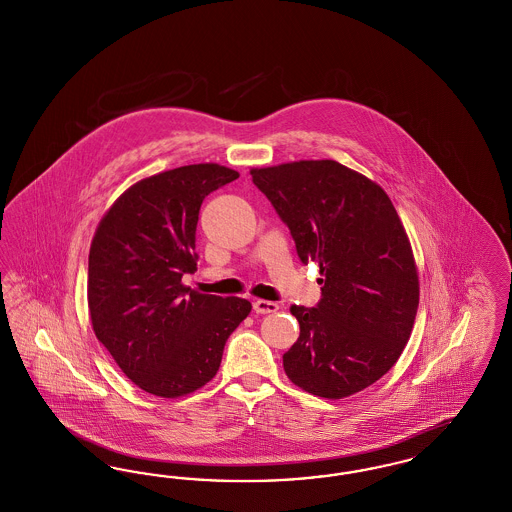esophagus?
I'll return each instance as SVG.
<instances>
[{"label": "esophagus", "mask_w": 512, "mask_h": 512, "mask_svg": "<svg viewBox=\"0 0 512 512\" xmlns=\"http://www.w3.org/2000/svg\"><path fill=\"white\" fill-rule=\"evenodd\" d=\"M280 309L278 303L267 301V299H255L253 301V311L259 315H268V313H276Z\"/></svg>", "instance_id": "1"}]
</instances>
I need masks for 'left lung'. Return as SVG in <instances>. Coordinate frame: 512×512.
Here are the masks:
<instances>
[{
  "instance_id": "1",
  "label": "left lung",
  "mask_w": 512,
  "mask_h": 512,
  "mask_svg": "<svg viewBox=\"0 0 512 512\" xmlns=\"http://www.w3.org/2000/svg\"><path fill=\"white\" fill-rule=\"evenodd\" d=\"M292 232L301 263H317V307L292 305L299 338L284 370L301 390L343 399L380 380L413 332L418 272L388 194L332 159L251 169Z\"/></svg>"
}]
</instances>
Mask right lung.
I'll use <instances>...</instances> for the list:
<instances>
[{
    "instance_id": "add662e5",
    "label": "right lung",
    "mask_w": 512,
    "mask_h": 512,
    "mask_svg": "<svg viewBox=\"0 0 512 512\" xmlns=\"http://www.w3.org/2000/svg\"><path fill=\"white\" fill-rule=\"evenodd\" d=\"M240 174L217 163L159 172L130 186L99 220L88 259L92 328L142 390L176 399L211 382L224 343L251 313L242 297L194 292L201 203Z\"/></svg>"
}]
</instances>
